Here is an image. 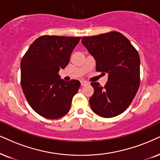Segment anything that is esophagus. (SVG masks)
I'll use <instances>...</instances> for the list:
<instances>
[{
	"label": "esophagus",
	"instance_id": "esophagus-1",
	"mask_svg": "<svg viewBox=\"0 0 160 160\" xmlns=\"http://www.w3.org/2000/svg\"><path fill=\"white\" fill-rule=\"evenodd\" d=\"M88 84V82H86V81H82V82H81V85L82 86H84Z\"/></svg>",
	"mask_w": 160,
	"mask_h": 160
}]
</instances>
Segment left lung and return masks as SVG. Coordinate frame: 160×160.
<instances>
[{
	"label": "left lung",
	"instance_id": "8db88e82",
	"mask_svg": "<svg viewBox=\"0 0 160 160\" xmlns=\"http://www.w3.org/2000/svg\"><path fill=\"white\" fill-rule=\"evenodd\" d=\"M82 42L96 61V70L108 73L105 85L92 82L90 98L94 113L112 118L131 104L140 84V58L130 41L119 32L83 37Z\"/></svg>",
	"mask_w": 160,
	"mask_h": 160
}]
</instances>
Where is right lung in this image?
<instances>
[{
	"label": "right lung",
	"mask_w": 160,
	"mask_h": 160,
	"mask_svg": "<svg viewBox=\"0 0 160 160\" xmlns=\"http://www.w3.org/2000/svg\"><path fill=\"white\" fill-rule=\"evenodd\" d=\"M80 37L43 35L33 41L21 62V84L30 107L47 119H56L70 109L80 82L60 79Z\"/></svg>",
	"instance_id": "obj_1"
}]
</instances>
